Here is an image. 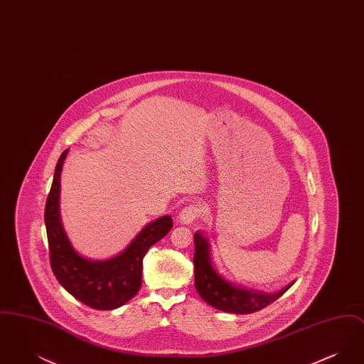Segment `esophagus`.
I'll list each match as a JSON object with an SVG mask.
<instances>
[{
    "label": "esophagus",
    "mask_w": 364,
    "mask_h": 364,
    "mask_svg": "<svg viewBox=\"0 0 364 364\" xmlns=\"http://www.w3.org/2000/svg\"><path fill=\"white\" fill-rule=\"evenodd\" d=\"M203 214V206L200 203H193L183 208L177 217V221L181 225H190Z\"/></svg>",
    "instance_id": "34e87169"
}]
</instances>
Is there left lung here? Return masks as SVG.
Wrapping results in <instances>:
<instances>
[{"mask_svg":"<svg viewBox=\"0 0 364 364\" xmlns=\"http://www.w3.org/2000/svg\"><path fill=\"white\" fill-rule=\"evenodd\" d=\"M195 288L211 307L230 314H251L267 307L285 294L294 282L278 292H263L245 288L224 277L211 260V245L202 230L195 232Z\"/></svg>","mask_w":364,"mask_h":364,"instance_id":"1","label":"left lung"}]
</instances>
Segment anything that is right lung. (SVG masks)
<instances>
[{"label": "right lung", "mask_w": 364, "mask_h": 364, "mask_svg": "<svg viewBox=\"0 0 364 364\" xmlns=\"http://www.w3.org/2000/svg\"><path fill=\"white\" fill-rule=\"evenodd\" d=\"M65 150L53 176L45 208V225L50 251L53 273L75 299L95 310H114L138 294L141 285L143 258L147 250L165 237L173 228L171 215H162L144 226L119 255L104 260L88 259L72 245L60 213L61 172Z\"/></svg>", "instance_id": "obj_1"}]
</instances>
